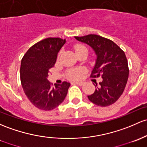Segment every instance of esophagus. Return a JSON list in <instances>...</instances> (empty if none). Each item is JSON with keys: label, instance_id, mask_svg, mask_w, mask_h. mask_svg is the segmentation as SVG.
I'll return each instance as SVG.
<instances>
[{"label": "esophagus", "instance_id": "1", "mask_svg": "<svg viewBox=\"0 0 147 147\" xmlns=\"http://www.w3.org/2000/svg\"><path fill=\"white\" fill-rule=\"evenodd\" d=\"M74 84H77V85H79V86H82V85L84 84V82H74Z\"/></svg>", "mask_w": 147, "mask_h": 147}]
</instances>
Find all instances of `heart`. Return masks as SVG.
Masks as SVG:
<instances>
[{
  "instance_id": "1",
  "label": "heart",
  "mask_w": 147,
  "mask_h": 147,
  "mask_svg": "<svg viewBox=\"0 0 147 147\" xmlns=\"http://www.w3.org/2000/svg\"><path fill=\"white\" fill-rule=\"evenodd\" d=\"M75 49L76 53H77L83 49H86V48L82 45H77L75 46ZM83 72L84 70L82 69H72V70H69L67 72V77L73 80H80L82 76Z\"/></svg>"
}]
</instances>
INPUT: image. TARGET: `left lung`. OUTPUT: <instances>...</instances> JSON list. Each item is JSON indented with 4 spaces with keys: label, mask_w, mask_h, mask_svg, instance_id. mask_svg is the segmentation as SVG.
<instances>
[{
    "label": "left lung",
    "mask_w": 147,
    "mask_h": 147,
    "mask_svg": "<svg viewBox=\"0 0 147 147\" xmlns=\"http://www.w3.org/2000/svg\"><path fill=\"white\" fill-rule=\"evenodd\" d=\"M89 45L96 55L92 77L101 76L102 81L96 83L94 93L88 96L89 100L100 107H107L120 98L128 79L129 69L124 51L112 40L97 35L75 37Z\"/></svg>",
    "instance_id": "obj_1"
}]
</instances>
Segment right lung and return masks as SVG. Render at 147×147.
<instances>
[{"instance_id": "add662e5", "label": "right lung", "mask_w": 147, "mask_h": 147, "mask_svg": "<svg viewBox=\"0 0 147 147\" xmlns=\"http://www.w3.org/2000/svg\"><path fill=\"white\" fill-rule=\"evenodd\" d=\"M66 42L59 38H48L29 49L21 63V83L30 102L42 110H52L63 102L70 84L63 82L51 86L47 77L58 53Z\"/></svg>"}]
</instances>
